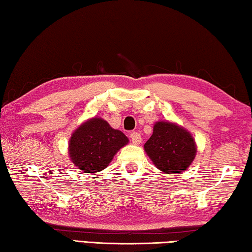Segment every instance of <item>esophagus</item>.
Wrapping results in <instances>:
<instances>
[{
	"label": "esophagus",
	"mask_w": 252,
	"mask_h": 252,
	"mask_svg": "<svg viewBox=\"0 0 252 252\" xmlns=\"http://www.w3.org/2000/svg\"><path fill=\"white\" fill-rule=\"evenodd\" d=\"M130 139H131V143L134 145H139L140 142H142V136H140L138 133H136V131H133V133L130 134Z\"/></svg>",
	"instance_id": "1"
}]
</instances>
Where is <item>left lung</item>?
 <instances>
[{"label":"left lung","mask_w":252,"mask_h":252,"mask_svg":"<svg viewBox=\"0 0 252 252\" xmlns=\"http://www.w3.org/2000/svg\"><path fill=\"white\" fill-rule=\"evenodd\" d=\"M144 149L153 164L166 174L184 173L197 154L195 138L189 130L168 121L155 123Z\"/></svg>","instance_id":"left-lung-1"}]
</instances>
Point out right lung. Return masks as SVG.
<instances>
[{"label": "right lung", "instance_id": "1", "mask_svg": "<svg viewBox=\"0 0 252 252\" xmlns=\"http://www.w3.org/2000/svg\"><path fill=\"white\" fill-rule=\"evenodd\" d=\"M129 139L123 131L114 129L105 119L92 117L73 131L68 143V156L73 165L88 174L105 169L119 149Z\"/></svg>", "mask_w": 252, "mask_h": 252}]
</instances>
